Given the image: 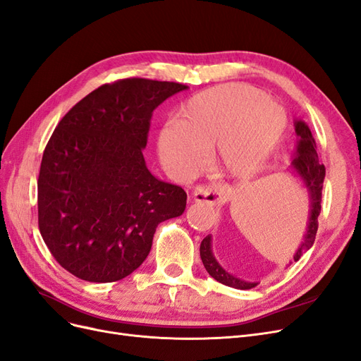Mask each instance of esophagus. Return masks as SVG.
Wrapping results in <instances>:
<instances>
[{"label": "esophagus", "mask_w": 361, "mask_h": 361, "mask_svg": "<svg viewBox=\"0 0 361 361\" xmlns=\"http://www.w3.org/2000/svg\"><path fill=\"white\" fill-rule=\"evenodd\" d=\"M192 198L195 203H206L210 206H216V204L222 203V195L219 194V191L212 190L210 186H204V185L197 186L192 192Z\"/></svg>", "instance_id": "1"}]
</instances>
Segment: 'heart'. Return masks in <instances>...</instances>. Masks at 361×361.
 <instances>
[{
    "label": "heart",
    "mask_w": 361,
    "mask_h": 361,
    "mask_svg": "<svg viewBox=\"0 0 361 361\" xmlns=\"http://www.w3.org/2000/svg\"><path fill=\"white\" fill-rule=\"evenodd\" d=\"M179 123L158 136V155L171 175L185 178L198 169L203 151L221 176L243 178L256 171L277 148L286 128L283 108L247 84L229 82L190 97Z\"/></svg>",
    "instance_id": "1"
}]
</instances>
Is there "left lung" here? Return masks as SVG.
Wrapping results in <instances>:
<instances>
[{
  "label": "left lung",
  "mask_w": 361,
  "mask_h": 361,
  "mask_svg": "<svg viewBox=\"0 0 361 361\" xmlns=\"http://www.w3.org/2000/svg\"><path fill=\"white\" fill-rule=\"evenodd\" d=\"M295 132L298 135V145L295 158L292 160V171L295 176L300 179L302 186L308 192V203H310V218H308V226L307 233L302 240L300 246L298 247L296 253L293 255V261H299L300 256L307 250L311 249L315 240L317 229H319V214L322 212V192H323V182L326 176L324 164L319 161V155H317V145L315 140L311 135L310 127L307 123L302 120H295ZM200 256L206 271L210 276L225 286L234 287V289L247 290L252 287L257 286V283L246 281L243 279H238L233 274H229L226 269L221 267V264L216 261V257L212 250V235H207L200 244ZM292 264V262H290Z\"/></svg>",
  "instance_id": "left-lung-1"
}]
</instances>
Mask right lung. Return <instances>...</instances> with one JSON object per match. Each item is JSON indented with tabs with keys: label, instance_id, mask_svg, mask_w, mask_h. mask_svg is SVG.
Instances as JSON below:
<instances>
[{
	"label": "right lung",
	"instance_id": "1",
	"mask_svg": "<svg viewBox=\"0 0 361 361\" xmlns=\"http://www.w3.org/2000/svg\"><path fill=\"white\" fill-rule=\"evenodd\" d=\"M188 87L124 78L81 99L54 128L38 176V226L72 276L118 281L149 255L160 222L178 218L186 192L157 179L145 149L154 109Z\"/></svg>",
	"mask_w": 361,
	"mask_h": 361
}]
</instances>
